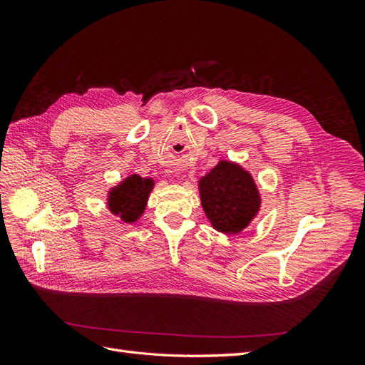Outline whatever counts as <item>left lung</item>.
Wrapping results in <instances>:
<instances>
[{
	"mask_svg": "<svg viewBox=\"0 0 365 365\" xmlns=\"http://www.w3.org/2000/svg\"><path fill=\"white\" fill-rule=\"evenodd\" d=\"M201 205L212 227L228 236L248 228L262 207L252 175L236 161L220 160L197 181Z\"/></svg>",
	"mask_w": 365,
	"mask_h": 365,
	"instance_id": "left-lung-1",
	"label": "left lung"
}]
</instances>
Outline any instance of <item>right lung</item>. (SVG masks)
Returning a JSON list of instances; mask_svg holds the SVG:
<instances>
[{
    "instance_id": "obj_1",
    "label": "right lung",
    "mask_w": 365,
    "mask_h": 365,
    "mask_svg": "<svg viewBox=\"0 0 365 365\" xmlns=\"http://www.w3.org/2000/svg\"><path fill=\"white\" fill-rule=\"evenodd\" d=\"M153 187L155 181L152 178H141L138 173H130L108 190L106 207L111 215L120 217L121 222L135 224L145 215Z\"/></svg>"
}]
</instances>
